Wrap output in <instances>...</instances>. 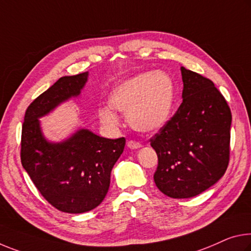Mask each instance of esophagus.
<instances>
[{
    "label": "esophagus",
    "instance_id": "34e87169",
    "mask_svg": "<svg viewBox=\"0 0 251 251\" xmlns=\"http://www.w3.org/2000/svg\"><path fill=\"white\" fill-rule=\"evenodd\" d=\"M127 146H128L130 150H137L140 149V147H142V144L136 141H128L127 142Z\"/></svg>",
    "mask_w": 251,
    "mask_h": 251
}]
</instances>
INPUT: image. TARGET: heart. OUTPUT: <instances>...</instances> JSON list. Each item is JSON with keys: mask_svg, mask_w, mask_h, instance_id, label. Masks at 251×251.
I'll use <instances>...</instances> for the list:
<instances>
[{"mask_svg": "<svg viewBox=\"0 0 251 251\" xmlns=\"http://www.w3.org/2000/svg\"><path fill=\"white\" fill-rule=\"evenodd\" d=\"M174 100V85L164 73L138 74L115 87L109 104L116 110L127 113V121L141 132H154L169 121ZM98 116L102 124L116 127L117 114L109 106H101Z\"/></svg>", "mask_w": 251, "mask_h": 251, "instance_id": "1", "label": "heart"}]
</instances>
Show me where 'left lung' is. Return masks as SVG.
Returning a JSON list of instances; mask_svg holds the SVG:
<instances>
[{
    "mask_svg": "<svg viewBox=\"0 0 251 251\" xmlns=\"http://www.w3.org/2000/svg\"><path fill=\"white\" fill-rule=\"evenodd\" d=\"M183 101L151 138L158 158L154 182L165 196L196 197L226 173L231 110L210 79L181 67Z\"/></svg>",
    "mask_w": 251,
    "mask_h": 251,
    "instance_id": "left-lung-1",
    "label": "left lung"
}]
</instances>
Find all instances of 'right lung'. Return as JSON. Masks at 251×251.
Instances as JSON below:
<instances>
[{"mask_svg":"<svg viewBox=\"0 0 251 251\" xmlns=\"http://www.w3.org/2000/svg\"><path fill=\"white\" fill-rule=\"evenodd\" d=\"M87 73L61 77L31 102L21 135V163L41 196L55 209L82 213L98 206L108 192L110 172L124 151L125 137L109 140L79 129L68 140L50 143L39 118L80 94Z\"/></svg>","mask_w":251,"mask_h":251,"instance_id":"1","label":"right lung"}]
</instances>
